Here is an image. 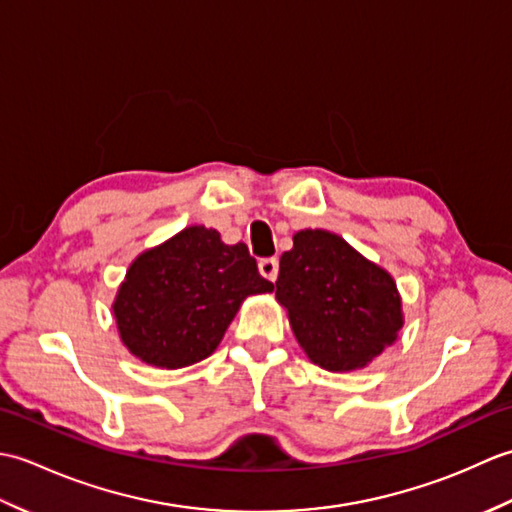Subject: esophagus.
<instances>
[{"label":"esophagus","instance_id":"34e87169","mask_svg":"<svg viewBox=\"0 0 512 512\" xmlns=\"http://www.w3.org/2000/svg\"><path fill=\"white\" fill-rule=\"evenodd\" d=\"M259 273H262V277H266L268 281H275L279 273V259L277 257L262 259V262H259Z\"/></svg>","mask_w":512,"mask_h":512}]
</instances>
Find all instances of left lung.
Listing matches in <instances>:
<instances>
[{
  "mask_svg": "<svg viewBox=\"0 0 512 512\" xmlns=\"http://www.w3.org/2000/svg\"><path fill=\"white\" fill-rule=\"evenodd\" d=\"M275 288L301 350L328 372L367 367L405 323L394 277L321 228L292 237Z\"/></svg>",
  "mask_w": 512,
  "mask_h": 512,
  "instance_id": "obj_1",
  "label": "left lung"
}]
</instances>
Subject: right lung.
I'll return each mask as SVG.
<instances>
[{
    "label": "right lung",
    "instance_id": "1",
    "mask_svg": "<svg viewBox=\"0 0 512 512\" xmlns=\"http://www.w3.org/2000/svg\"><path fill=\"white\" fill-rule=\"evenodd\" d=\"M246 244L189 226L140 253L112 303L118 334L140 361L180 369L211 356L250 295L273 292Z\"/></svg>",
    "mask_w": 512,
    "mask_h": 512
}]
</instances>
